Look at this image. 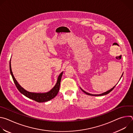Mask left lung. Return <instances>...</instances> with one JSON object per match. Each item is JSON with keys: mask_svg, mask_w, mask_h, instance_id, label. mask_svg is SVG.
<instances>
[{"mask_svg": "<svg viewBox=\"0 0 133 133\" xmlns=\"http://www.w3.org/2000/svg\"><path fill=\"white\" fill-rule=\"evenodd\" d=\"M122 76H123V74H122V76H121V77H122ZM116 86V85L114 86V87H113L111 89H110V90H108V91H106V92H103V93H102V94H99V95H93V94H89V93H88V92H86L85 91H84V90H83L81 88V89H82V90L84 92H85V94H86L87 95H90V96H103V95H107V94H108V93H109L111 91H112V90H113V89L115 88V87Z\"/></svg>", "mask_w": 133, "mask_h": 133, "instance_id": "1", "label": "left lung"}]
</instances>
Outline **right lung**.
<instances>
[{"label": "right lung", "mask_w": 133, "mask_h": 133, "mask_svg": "<svg viewBox=\"0 0 133 133\" xmlns=\"http://www.w3.org/2000/svg\"><path fill=\"white\" fill-rule=\"evenodd\" d=\"M9 68H10V71L11 75L12 78L13 79L14 82L17 88L22 94H23L24 95H25L27 97L38 103H42V102H47L52 99L57 95L59 90L61 81V78L62 77L63 71L60 74L59 76H58V78L57 79V83L56 84L55 86L49 91L45 93H35V92H30L26 91L18 83V82L15 79L13 75V74L11 70V68L10 62L9 63Z\"/></svg>", "instance_id": "right-lung-1"}]
</instances>
